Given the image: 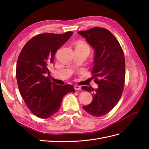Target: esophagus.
<instances>
[{"label": "esophagus", "instance_id": "esophagus-1", "mask_svg": "<svg viewBox=\"0 0 149 149\" xmlns=\"http://www.w3.org/2000/svg\"><path fill=\"white\" fill-rule=\"evenodd\" d=\"M74 87L75 90H79V89H81V86H79V85H75Z\"/></svg>", "mask_w": 149, "mask_h": 149}]
</instances>
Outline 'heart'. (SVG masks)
Listing matches in <instances>:
<instances>
[{
    "label": "heart",
    "instance_id": "b5f03b06",
    "mask_svg": "<svg viewBox=\"0 0 149 149\" xmlns=\"http://www.w3.org/2000/svg\"><path fill=\"white\" fill-rule=\"evenodd\" d=\"M76 47H83V48H87L89 49V47L88 45V43H86L85 42H83V41H79L77 43V45H76Z\"/></svg>",
    "mask_w": 149,
    "mask_h": 149
}]
</instances>
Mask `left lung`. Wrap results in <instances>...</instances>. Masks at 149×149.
Listing matches in <instances>:
<instances>
[{
	"label": "left lung",
	"instance_id": "1",
	"mask_svg": "<svg viewBox=\"0 0 149 149\" xmlns=\"http://www.w3.org/2000/svg\"><path fill=\"white\" fill-rule=\"evenodd\" d=\"M95 52L93 78L97 89L87 86L83 90L91 93L93 101L83 109L90 115L100 117L113 109L121 97L125 83V63L123 49L118 40L108 30L94 27L79 31Z\"/></svg>",
	"mask_w": 149,
	"mask_h": 149
}]
</instances>
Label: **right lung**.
I'll list each match as a JSON object with an SVG mask.
<instances>
[{
    "mask_svg": "<svg viewBox=\"0 0 149 149\" xmlns=\"http://www.w3.org/2000/svg\"><path fill=\"white\" fill-rule=\"evenodd\" d=\"M72 34L68 31L36 35L26 42L18 58L16 78L20 95L30 111L40 118L55 114L66 94L75 93L72 85L52 82L49 71L56 52Z\"/></svg>",
    "mask_w": 149,
    "mask_h": 149,
    "instance_id": "obj_1",
    "label": "right lung"
}]
</instances>
